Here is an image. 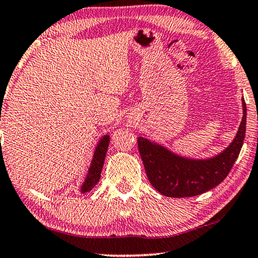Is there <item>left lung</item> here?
Instances as JSON below:
<instances>
[{
  "label": "left lung",
  "mask_w": 258,
  "mask_h": 258,
  "mask_svg": "<svg viewBox=\"0 0 258 258\" xmlns=\"http://www.w3.org/2000/svg\"><path fill=\"white\" fill-rule=\"evenodd\" d=\"M243 117L232 142L209 158H190L174 153L163 144L144 137L137 139L148 179L167 197H192L209 191L223 182L237 160L245 137L246 107L242 98Z\"/></svg>",
  "instance_id": "8db88e82"
}]
</instances>
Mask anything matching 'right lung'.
<instances>
[{
    "mask_svg": "<svg viewBox=\"0 0 258 258\" xmlns=\"http://www.w3.org/2000/svg\"><path fill=\"white\" fill-rule=\"evenodd\" d=\"M109 142H110V136L103 135L98 141L96 147H95L94 154H93V160L90 162L89 168H88V172L86 175V178L82 183L80 188L81 194H87L89 192L95 185L97 184V182L100 181L102 168H103L105 155H107V150L109 147Z\"/></svg>",
    "mask_w": 258,
    "mask_h": 258,
    "instance_id": "right-lung-1",
    "label": "right lung"
}]
</instances>
